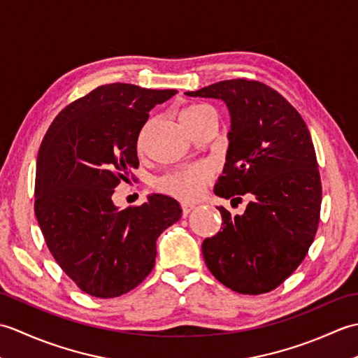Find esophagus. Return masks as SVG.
Listing matches in <instances>:
<instances>
[{
	"label": "esophagus",
	"instance_id": "esophagus-1",
	"mask_svg": "<svg viewBox=\"0 0 358 358\" xmlns=\"http://www.w3.org/2000/svg\"><path fill=\"white\" fill-rule=\"evenodd\" d=\"M194 209H195V206L192 203H181V210H183V215H187L189 212Z\"/></svg>",
	"mask_w": 358,
	"mask_h": 358
}]
</instances>
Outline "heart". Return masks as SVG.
<instances>
[{"label": "heart", "mask_w": 358, "mask_h": 358, "mask_svg": "<svg viewBox=\"0 0 358 358\" xmlns=\"http://www.w3.org/2000/svg\"><path fill=\"white\" fill-rule=\"evenodd\" d=\"M212 110L209 106L200 104V103H191L186 104L180 109V121L187 129L194 127L203 121L208 115H212ZM209 180V171L203 166L191 167V169L175 171L163 175L162 178L157 181V186L162 192L169 194L175 199L191 201L199 199L204 185Z\"/></svg>", "instance_id": "1"}]
</instances>
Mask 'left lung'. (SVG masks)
<instances>
[{
	"label": "left lung",
	"mask_w": 358,
	"mask_h": 358,
	"mask_svg": "<svg viewBox=\"0 0 358 358\" xmlns=\"http://www.w3.org/2000/svg\"><path fill=\"white\" fill-rule=\"evenodd\" d=\"M186 95L226 103L229 148L214 192L250 199L243 215L217 208L223 231L203 241L204 262L235 292H269L299 268L320 222L322 181L309 129L286 98L260 81L226 80Z\"/></svg>",
	"instance_id": "obj_1"
}]
</instances>
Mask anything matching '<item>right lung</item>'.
<instances>
[{
  "label": "right lung",
  "instance_id": "1",
  "mask_svg": "<svg viewBox=\"0 0 358 358\" xmlns=\"http://www.w3.org/2000/svg\"><path fill=\"white\" fill-rule=\"evenodd\" d=\"M177 94L112 83L58 113L36 158L35 215L44 241L83 292L115 299L155 264L157 238L181 218L162 194L118 209L115 187L138 167L136 141L149 112Z\"/></svg>",
  "mask_w": 358,
  "mask_h": 358
}]
</instances>
